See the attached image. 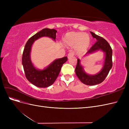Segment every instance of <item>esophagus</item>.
I'll use <instances>...</instances> for the list:
<instances>
[{"label": "esophagus", "instance_id": "esophagus-1", "mask_svg": "<svg viewBox=\"0 0 129 129\" xmlns=\"http://www.w3.org/2000/svg\"><path fill=\"white\" fill-rule=\"evenodd\" d=\"M74 56V53H69L68 54V58H71L72 57H73Z\"/></svg>", "mask_w": 129, "mask_h": 129}]
</instances>
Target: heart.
<instances>
[{"label":"heart","mask_w":129,"mask_h":129,"mask_svg":"<svg viewBox=\"0 0 129 129\" xmlns=\"http://www.w3.org/2000/svg\"><path fill=\"white\" fill-rule=\"evenodd\" d=\"M63 41L68 47H74L75 52L79 54L86 52L91 42L89 34L76 32L66 33L63 38Z\"/></svg>","instance_id":"b5f03b06"}]
</instances>
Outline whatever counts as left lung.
I'll use <instances>...</instances> for the list:
<instances>
[{
	"mask_svg": "<svg viewBox=\"0 0 129 129\" xmlns=\"http://www.w3.org/2000/svg\"><path fill=\"white\" fill-rule=\"evenodd\" d=\"M90 33L92 37L95 38L97 41L88 50L85 55H88L89 54H91L97 50H101L105 53V59L103 67L100 73L96 75H89L84 72L83 67L80 64V60L78 58L75 68V73L78 78L83 83L88 85H93L102 83L106 78L109 71L111 69L112 66V50L110 45L104 39L97 36L92 32H90Z\"/></svg>",
	"mask_w": 129,
	"mask_h": 129,
	"instance_id": "left-lung-1",
	"label": "left lung"
}]
</instances>
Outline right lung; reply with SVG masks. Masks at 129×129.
<instances>
[{
	"label": "right lung",
	"instance_id": "1",
	"mask_svg": "<svg viewBox=\"0 0 129 129\" xmlns=\"http://www.w3.org/2000/svg\"><path fill=\"white\" fill-rule=\"evenodd\" d=\"M56 32V30L54 29H42L29 39L23 51L22 64L26 79L38 87L46 88L53 84L60 72L62 65L68 60L67 56L58 58L43 70L35 68L30 60L31 47L34 41L43 37H47L55 40Z\"/></svg>",
	"mask_w": 129,
	"mask_h": 129
}]
</instances>
